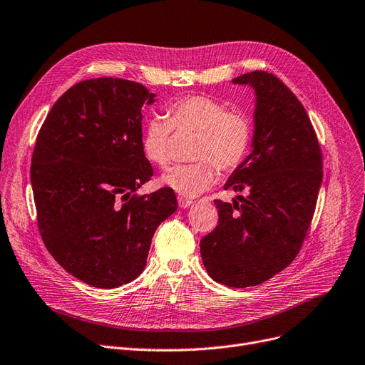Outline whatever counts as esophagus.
I'll use <instances>...</instances> for the list:
<instances>
[{"mask_svg":"<svg viewBox=\"0 0 365 365\" xmlns=\"http://www.w3.org/2000/svg\"><path fill=\"white\" fill-rule=\"evenodd\" d=\"M179 205H180L182 208H187L189 205H192V201L187 200V198H179Z\"/></svg>","mask_w":365,"mask_h":365,"instance_id":"1","label":"esophagus"}]
</instances>
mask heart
I'll list each match as a JSON object with an SVG mask.
<instances>
[{
    "label": "heart",
    "instance_id": "b5f03b06",
    "mask_svg": "<svg viewBox=\"0 0 365 365\" xmlns=\"http://www.w3.org/2000/svg\"><path fill=\"white\" fill-rule=\"evenodd\" d=\"M171 127L198 133L194 164L176 165L163 175L161 182L183 197H197L217 179V167L232 170L245 157L250 145L252 125L241 112L227 108L207 96H190L167 108V120L150 117L142 131L145 157L160 167L171 163Z\"/></svg>",
    "mask_w": 365,
    "mask_h": 365
}]
</instances>
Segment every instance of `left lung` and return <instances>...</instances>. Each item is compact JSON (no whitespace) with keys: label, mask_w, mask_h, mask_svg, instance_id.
<instances>
[{"label":"left lung","mask_w":365,"mask_h":365,"mask_svg":"<svg viewBox=\"0 0 365 365\" xmlns=\"http://www.w3.org/2000/svg\"><path fill=\"white\" fill-rule=\"evenodd\" d=\"M234 84L255 91L252 152L225 189L232 204L216 200L219 225L200 242L207 274L227 287H252L272 278L297 256L309 229L322 182L321 149L311 120L277 76L244 73Z\"/></svg>","instance_id":"left-lung-1"}]
</instances>
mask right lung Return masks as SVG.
I'll return each mask as SVG.
<instances>
[{"mask_svg":"<svg viewBox=\"0 0 365 365\" xmlns=\"http://www.w3.org/2000/svg\"><path fill=\"white\" fill-rule=\"evenodd\" d=\"M157 94L134 81L71 87L38 133L31 183L38 227L66 272L117 289L145 269L157 227L178 210L173 189L133 195L153 175L142 150V108Z\"/></svg>","mask_w":365,"mask_h":365,"instance_id":"obj_1","label":"right lung"}]
</instances>
